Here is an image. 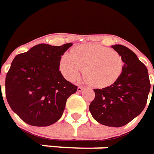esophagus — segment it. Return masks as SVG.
Wrapping results in <instances>:
<instances>
[{"instance_id":"esophagus-1","label":"esophagus","mask_w":154,"mask_h":154,"mask_svg":"<svg viewBox=\"0 0 154 154\" xmlns=\"http://www.w3.org/2000/svg\"><path fill=\"white\" fill-rule=\"evenodd\" d=\"M84 89H85V87H84V86H79V87H78V89H77V90H78V92H82L83 90H84Z\"/></svg>"}]
</instances>
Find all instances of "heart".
Listing matches in <instances>:
<instances>
[{"label": "heart", "instance_id": "b5f03b06", "mask_svg": "<svg viewBox=\"0 0 154 154\" xmlns=\"http://www.w3.org/2000/svg\"><path fill=\"white\" fill-rule=\"evenodd\" d=\"M124 67V59L119 52L94 44L75 48L60 61V70L69 80H75L85 69V80L97 88L113 85L120 77Z\"/></svg>", "mask_w": 154, "mask_h": 154}]
</instances>
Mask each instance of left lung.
<instances>
[{
    "instance_id": "left-lung-1",
    "label": "left lung",
    "mask_w": 154,
    "mask_h": 154,
    "mask_svg": "<svg viewBox=\"0 0 154 154\" xmlns=\"http://www.w3.org/2000/svg\"><path fill=\"white\" fill-rule=\"evenodd\" d=\"M112 48L124 59V70L113 85L94 89L95 96L89 111L100 124L122 127L144 109L151 85L148 69L131 50L121 45Z\"/></svg>"
}]
</instances>
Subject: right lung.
I'll return each instance as SVG.
<instances>
[{
  "label": "right lung",
  "instance_id": "obj_1",
  "mask_svg": "<svg viewBox=\"0 0 154 154\" xmlns=\"http://www.w3.org/2000/svg\"><path fill=\"white\" fill-rule=\"evenodd\" d=\"M71 45L39 44L13 60L5 77V96L25 123L45 127L61 118L67 99L77 91L60 71L61 55Z\"/></svg>",
  "mask_w": 154,
  "mask_h": 154
}]
</instances>
